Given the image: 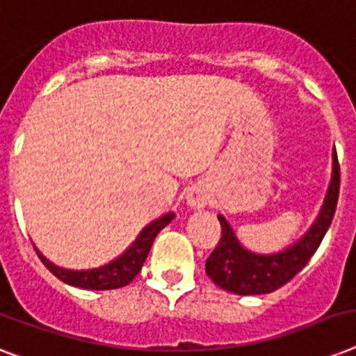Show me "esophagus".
<instances>
[{
    "label": "esophagus",
    "mask_w": 356,
    "mask_h": 356,
    "mask_svg": "<svg viewBox=\"0 0 356 356\" xmlns=\"http://www.w3.org/2000/svg\"><path fill=\"white\" fill-rule=\"evenodd\" d=\"M188 207L192 208H203L207 204V193L201 190V188H192L186 195Z\"/></svg>",
    "instance_id": "esophagus-1"
}]
</instances>
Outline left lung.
<instances>
[{
  "mask_svg": "<svg viewBox=\"0 0 356 356\" xmlns=\"http://www.w3.org/2000/svg\"><path fill=\"white\" fill-rule=\"evenodd\" d=\"M340 192V166L337 149L333 152V175L327 193L320 208L316 221L302 238L282 252L256 254L239 243L232 227L223 216H218L221 223V239L207 259V274L216 285L234 294H267L296 276L316 248L322 243L329 225L333 221Z\"/></svg>",
  "mask_w": 356,
  "mask_h": 356,
  "instance_id": "1",
  "label": "left lung"
}]
</instances>
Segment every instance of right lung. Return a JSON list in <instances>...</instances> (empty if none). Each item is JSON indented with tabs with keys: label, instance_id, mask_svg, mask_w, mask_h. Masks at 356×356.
Returning a JSON list of instances; mask_svg holds the SVG:
<instances>
[{
	"label": "right lung",
	"instance_id": "1",
	"mask_svg": "<svg viewBox=\"0 0 356 356\" xmlns=\"http://www.w3.org/2000/svg\"><path fill=\"white\" fill-rule=\"evenodd\" d=\"M175 218L173 212L164 213L163 218L155 219L149 225L143 228V232L138 234L137 239L133 241L131 247L124 254H120L117 259L106 263L98 268H88V270H71V268H63L49 261L40 250L36 248L38 258L42 259L43 265L63 283H69L73 287L80 289H91V291H108V289H118L128 285L138 270L143 268L144 261L148 258L149 248L153 245V239L166 225Z\"/></svg>",
	"mask_w": 356,
	"mask_h": 356
}]
</instances>
